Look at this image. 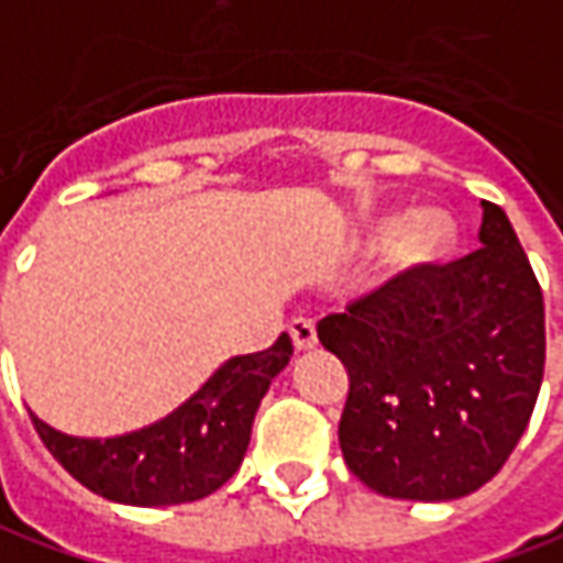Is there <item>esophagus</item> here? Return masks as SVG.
Listing matches in <instances>:
<instances>
[{
	"instance_id": "34e87169",
	"label": "esophagus",
	"mask_w": 563,
	"mask_h": 563,
	"mask_svg": "<svg viewBox=\"0 0 563 563\" xmlns=\"http://www.w3.org/2000/svg\"><path fill=\"white\" fill-rule=\"evenodd\" d=\"M289 336L296 349H311L318 342V330H314V320L311 318H296L289 320Z\"/></svg>"
}]
</instances>
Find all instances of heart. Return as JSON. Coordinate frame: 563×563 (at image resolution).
Listing matches in <instances>:
<instances>
[{
    "mask_svg": "<svg viewBox=\"0 0 563 563\" xmlns=\"http://www.w3.org/2000/svg\"><path fill=\"white\" fill-rule=\"evenodd\" d=\"M445 243V227L433 218H420L417 223H411L398 243V255L405 262H420V258H430L437 249H442Z\"/></svg>",
    "mask_w": 563,
    "mask_h": 563,
    "instance_id": "heart-1",
    "label": "heart"
}]
</instances>
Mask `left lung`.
<instances>
[{
	"mask_svg": "<svg viewBox=\"0 0 563 563\" xmlns=\"http://www.w3.org/2000/svg\"><path fill=\"white\" fill-rule=\"evenodd\" d=\"M479 249L415 264L318 323L349 371L340 449L389 498L452 501L520 442L545 371V305L508 214L483 202Z\"/></svg>",
	"mask_w": 563,
	"mask_h": 563,
	"instance_id": "8db88e82",
	"label": "left lung"
}]
</instances>
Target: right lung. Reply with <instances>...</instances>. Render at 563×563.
<instances>
[{
	"label": "right lung",
	"instance_id": "1",
	"mask_svg": "<svg viewBox=\"0 0 563 563\" xmlns=\"http://www.w3.org/2000/svg\"><path fill=\"white\" fill-rule=\"evenodd\" d=\"M289 355L292 340L280 333L271 349L227 361L174 415L126 437H65L30 417L55 461L96 495L140 508L184 505L236 474L255 411Z\"/></svg>",
	"mask_w": 563,
	"mask_h": 563
}]
</instances>
